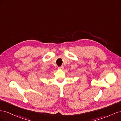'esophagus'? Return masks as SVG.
<instances>
[{"instance_id": "esophagus-1", "label": "esophagus", "mask_w": 121, "mask_h": 121, "mask_svg": "<svg viewBox=\"0 0 121 121\" xmlns=\"http://www.w3.org/2000/svg\"><path fill=\"white\" fill-rule=\"evenodd\" d=\"M64 66L63 65H62V66H60V67H58V69H64Z\"/></svg>"}]
</instances>
